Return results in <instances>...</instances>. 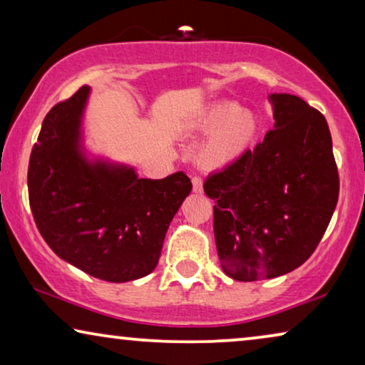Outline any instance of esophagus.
Returning <instances> with one entry per match:
<instances>
[{
  "instance_id": "34e87169",
  "label": "esophagus",
  "mask_w": 365,
  "mask_h": 365,
  "mask_svg": "<svg viewBox=\"0 0 365 365\" xmlns=\"http://www.w3.org/2000/svg\"><path fill=\"white\" fill-rule=\"evenodd\" d=\"M192 191L196 194L202 192V179L201 178H197V176L192 178Z\"/></svg>"
}]
</instances>
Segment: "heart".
Masks as SVG:
<instances>
[{"label": "heart", "mask_w": 365, "mask_h": 365, "mask_svg": "<svg viewBox=\"0 0 365 365\" xmlns=\"http://www.w3.org/2000/svg\"><path fill=\"white\" fill-rule=\"evenodd\" d=\"M199 134H207L196 149V161L207 171H221L251 151L259 136V119L251 109L234 103H214L192 123Z\"/></svg>", "instance_id": "obj_1"}]
</instances>
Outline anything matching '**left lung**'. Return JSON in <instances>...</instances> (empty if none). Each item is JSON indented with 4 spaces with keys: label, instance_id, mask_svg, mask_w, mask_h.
Returning a JSON list of instances; mask_svg holds the SVG:
<instances>
[{
    "label": "left lung",
    "instance_id": "left-lung-1",
    "mask_svg": "<svg viewBox=\"0 0 365 365\" xmlns=\"http://www.w3.org/2000/svg\"><path fill=\"white\" fill-rule=\"evenodd\" d=\"M274 129L204 182L216 201L214 237L222 271L251 282L282 276L311 257L339 199L326 118L292 94H271Z\"/></svg>",
    "mask_w": 365,
    "mask_h": 365
}]
</instances>
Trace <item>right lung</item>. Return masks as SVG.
I'll use <instances>...</instances> for the list:
<instances>
[{"label": "right lung", "instance_id": "add662e5", "mask_svg": "<svg viewBox=\"0 0 365 365\" xmlns=\"http://www.w3.org/2000/svg\"><path fill=\"white\" fill-rule=\"evenodd\" d=\"M88 96L89 86L79 88L44 118L29 158V206L63 261L103 281H134L156 267L192 184L182 171L141 179L131 168L88 161L79 146Z\"/></svg>", "mask_w": 365, "mask_h": 365}]
</instances>
